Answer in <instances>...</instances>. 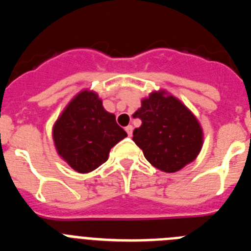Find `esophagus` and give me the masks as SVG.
I'll return each instance as SVG.
<instances>
[{"label": "esophagus", "mask_w": 251, "mask_h": 251, "mask_svg": "<svg viewBox=\"0 0 251 251\" xmlns=\"http://www.w3.org/2000/svg\"><path fill=\"white\" fill-rule=\"evenodd\" d=\"M126 132L128 133V136L132 137V134H133V127H132V126H128V127H126Z\"/></svg>", "instance_id": "1"}]
</instances>
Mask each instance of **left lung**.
<instances>
[{"label": "left lung", "instance_id": "8db88e82", "mask_svg": "<svg viewBox=\"0 0 251 251\" xmlns=\"http://www.w3.org/2000/svg\"><path fill=\"white\" fill-rule=\"evenodd\" d=\"M141 103L134 117L142 126L133 132V141L151 165L172 174L195 161L203 145L196 115L165 89L150 93Z\"/></svg>", "mask_w": 251, "mask_h": 251}]
</instances>
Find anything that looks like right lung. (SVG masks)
<instances>
[{"label":"right lung","mask_w":251,"mask_h":251,"mask_svg":"<svg viewBox=\"0 0 251 251\" xmlns=\"http://www.w3.org/2000/svg\"><path fill=\"white\" fill-rule=\"evenodd\" d=\"M127 133L106 112L98 93L83 89L75 95L52 126V139L60 158L79 174L103 165L109 152Z\"/></svg>","instance_id":"obj_1"}]
</instances>
